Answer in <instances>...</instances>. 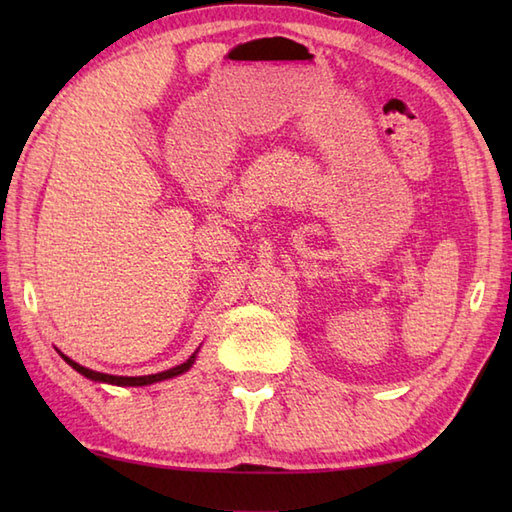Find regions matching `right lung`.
<instances>
[{
	"instance_id": "obj_1",
	"label": "right lung",
	"mask_w": 512,
	"mask_h": 512,
	"mask_svg": "<svg viewBox=\"0 0 512 512\" xmlns=\"http://www.w3.org/2000/svg\"><path fill=\"white\" fill-rule=\"evenodd\" d=\"M198 352H200V347L184 363L167 369V372H158V374H149V376H112V374L94 372V369H90V367H83L79 363H74L72 358H68L63 352H59V354H61L63 361L68 363L72 369H76V372H79L81 376L94 380V383H107V385H118V387H145V385H154V383H160V380H169V378H176V376H180L184 372H189V369L195 363V356H198Z\"/></svg>"
}]
</instances>
